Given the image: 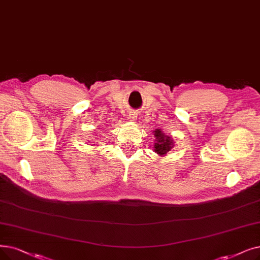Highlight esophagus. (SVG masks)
<instances>
[{
	"instance_id": "1",
	"label": "esophagus",
	"mask_w": 260,
	"mask_h": 260,
	"mask_svg": "<svg viewBox=\"0 0 260 260\" xmlns=\"http://www.w3.org/2000/svg\"><path fill=\"white\" fill-rule=\"evenodd\" d=\"M128 119H129V121H136L137 116H136V114H135V112H131V114L128 115Z\"/></svg>"
}]
</instances>
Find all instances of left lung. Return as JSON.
Listing matches in <instances>:
<instances>
[{
    "instance_id": "8db88e82",
    "label": "left lung",
    "mask_w": 260,
    "mask_h": 260,
    "mask_svg": "<svg viewBox=\"0 0 260 260\" xmlns=\"http://www.w3.org/2000/svg\"><path fill=\"white\" fill-rule=\"evenodd\" d=\"M154 136L156 138L154 142L155 153L160 156H165L169 151H171L174 142L170 136H167L161 129H155Z\"/></svg>"
}]
</instances>
